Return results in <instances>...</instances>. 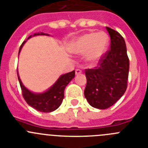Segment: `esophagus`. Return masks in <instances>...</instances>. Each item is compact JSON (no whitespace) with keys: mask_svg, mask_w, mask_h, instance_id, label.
Returning <instances> with one entry per match:
<instances>
[{"mask_svg":"<svg viewBox=\"0 0 148 148\" xmlns=\"http://www.w3.org/2000/svg\"><path fill=\"white\" fill-rule=\"evenodd\" d=\"M82 70H80V69H76V71H75V74H77V75H78V74H81V73H82Z\"/></svg>","mask_w":148,"mask_h":148,"instance_id":"obj_1","label":"esophagus"}]
</instances>
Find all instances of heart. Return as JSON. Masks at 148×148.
Returning <instances> with one entry per match:
<instances>
[{
	"label": "heart",
	"mask_w": 148,
	"mask_h": 148,
	"mask_svg": "<svg viewBox=\"0 0 148 148\" xmlns=\"http://www.w3.org/2000/svg\"><path fill=\"white\" fill-rule=\"evenodd\" d=\"M109 43V36L104 32H90L73 40L69 50L72 53L85 54L88 63L95 64L105 53Z\"/></svg>",
	"instance_id": "obj_1"
}]
</instances>
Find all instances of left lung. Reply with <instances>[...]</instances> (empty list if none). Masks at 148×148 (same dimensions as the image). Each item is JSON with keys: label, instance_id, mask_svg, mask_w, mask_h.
<instances>
[{"label": "left lung", "instance_id": "1", "mask_svg": "<svg viewBox=\"0 0 148 148\" xmlns=\"http://www.w3.org/2000/svg\"><path fill=\"white\" fill-rule=\"evenodd\" d=\"M110 36V50L100 59L99 66L85 69L87 85L84 94L90 105L104 110L112 106L126 90L129 59L122 36L106 27Z\"/></svg>", "mask_w": 148, "mask_h": 148}]
</instances>
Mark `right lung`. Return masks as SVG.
<instances>
[{"mask_svg": "<svg viewBox=\"0 0 148 148\" xmlns=\"http://www.w3.org/2000/svg\"><path fill=\"white\" fill-rule=\"evenodd\" d=\"M38 35L49 36V34H45V33H38V34H34L33 36H30L27 39H29L32 36ZM26 41H23L22 45L20 46L19 54ZM74 76H75L74 70L71 72L67 73V74H63L58 79V80L55 82V84L47 90L44 93H36L31 92L24 86L20 79L17 71L18 79H19L20 87H21L23 98L28 105L32 107L37 111L41 112H51L57 110L60 107L63 101V98H64L65 88L67 86L68 84L71 82V79H74Z\"/></svg>", "mask_w": 148, "mask_h": 148, "instance_id": "1", "label": "right lung"}]
</instances>
